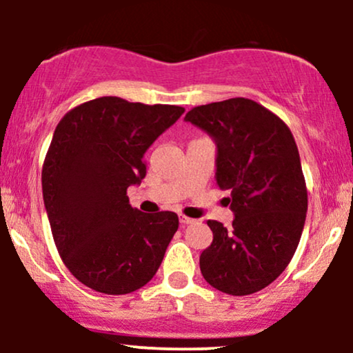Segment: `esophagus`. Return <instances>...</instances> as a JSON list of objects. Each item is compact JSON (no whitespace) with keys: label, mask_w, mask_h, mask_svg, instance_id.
I'll list each match as a JSON object with an SVG mask.
<instances>
[{"label":"esophagus","mask_w":353,"mask_h":353,"mask_svg":"<svg viewBox=\"0 0 353 353\" xmlns=\"http://www.w3.org/2000/svg\"><path fill=\"white\" fill-rule=\"evenodd\" d=\"M179 222L182 225H188V224H192L194 222V219H190V217H185V216H181L179 217Z\"/></svg>","instance_id":"esophagus-1"}]
</instances>
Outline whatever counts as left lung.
<instances>
[{
    "mask_svg": "<svg viewBox=\"0 0 353 353\" xmlns=\"http://www.w3.org/2000/svg\"><path fill=\"white\" fill-rule=\"evenodd\" d=\"M184 121L216 143V182L234 212L232 229L208 221L214 239L201 272L214 289L249 295L272 283L301 241L307 189L301 156L285 123L252 99L197 106Z\"/></svg>",
    "mask_w": 353,
    "mask_h": 353,
    "instance_id": "8db88e82",
    "label": "left lung"
}]
</instances>
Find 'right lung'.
Here are the masks:
<instances>
[{"label":"right lung","instance_id":"right-lung-1","mask_svg":"<svg viewBox=\"0 0 353 353\" xmlns=\"http://www.w3.org/2000/svg\"><path fill=\"white\" fill-rule=\"evenodd\" d=\"M182 112L104 96L56 125L43 165L44 208L64 265L89 289L134 292L159 269L179 219L132 209L128 188L141 184L145 151Z\"/></svg>","mask_w":353,"mask_h":353}]
</instances>
